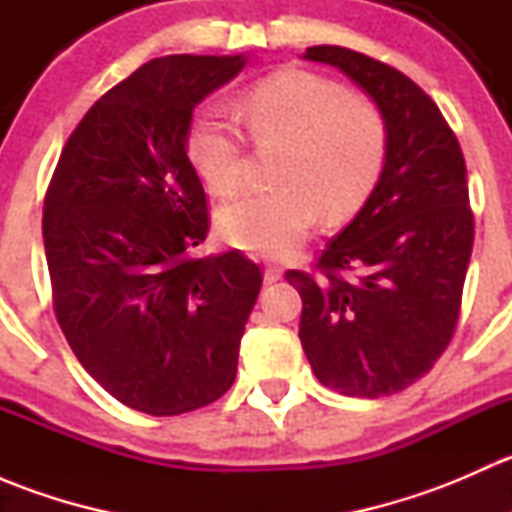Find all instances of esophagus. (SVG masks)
<instances>
[{
  "label": "esophagus",
  "mask_w": 512,
  "mask_h": 512,
  "mask_svg": "<svg viewBox=\"0 0 512 512\" xmlns=\"http://www.w3.org/2000/svg\"><path fill=\"white\" fill-rule=\"evenodd\" d=\"M282 267L280 265H267L265 267V282H277L282 277Z\"/></svg>",
  "instance_id": "34e87169"
}]
</instances>
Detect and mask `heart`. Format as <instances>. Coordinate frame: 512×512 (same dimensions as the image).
Listing matches in <instances>:
<instances>
[{"label": "heart", "instance_id": "b5f03b06", "mask_svg": "<svg viewBox=\"0 0 512 512\" xmlns=\"http://www.w3.org/2000/svg\"><path fill=\"white\" fill-rule=\"evenodd\" d=\"M237 113L260 146H285L275 168L277 188L242 193L220 208V232L240 250L292 255L319 213L327 223H342L379 183L389 148L384 113L337 81L299 69L277 71L242 91ZM185 146L210 190L227 195L240 185L245 138L230 118L200 111Z\"/></svg>", "mask_w": 512, "mask_h": 512}]
</instances>
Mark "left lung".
<instances>
[{"instance_id": "8db88e82", "label": "left lung", "mask_w": 512, "mask_h": 512, "mask_svg": "<svg viewBox=\"0 0 512 512\" xmlns=\"http://www.w3.org/2000/svg\"><path fill=\"white\" fill-rule=\"evenodd\" d=\"M304 59L337 66L374 98L386 163L359 215L314 262L289 270L302 297L299 339L327 389L359 399L404 391L446 352L473 250L466 160L431 96L394 66L344 46Z\"/></svg>"}]
</instances>
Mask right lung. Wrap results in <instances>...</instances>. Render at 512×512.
<instances>
[{"mask_svg":"<svg viewBox=\"0 0 512 512\" xmlns=\"http://www.w3.org/2000/svg\"><path fill=\"white\" fill-rule=\"evenodd\" d=\"M245 56L153 59L66 141L44 198L54 312L86 371L128 409L178 416L235 381L262 287L242 252L195 257L208 198L185 151L193 111Z\"/></svg>","mask_w":512,"mask_h":512,"instance_id":"obj_1","label":"right lung"}]
</instances>
